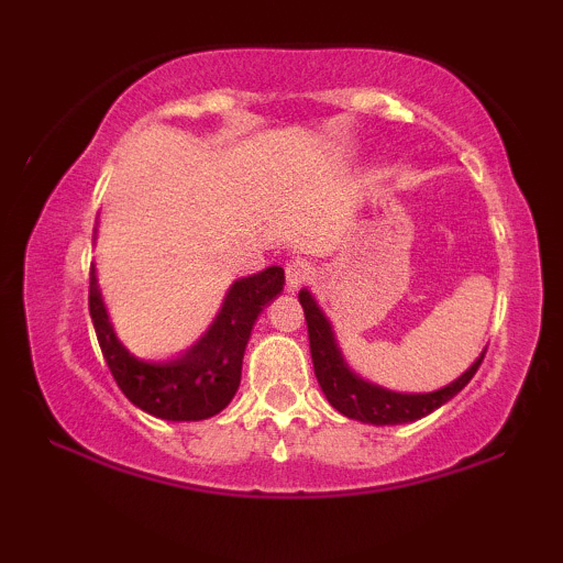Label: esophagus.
<instances>
[{
  "label": "esophagus",
  "mask_w": 563,
  "mask_h": 563,
  "mask_svg": "<svg viewBox=\"0 0 563 563\" xmlns=\"http://www.w3.org/2000/svg\"><path fill=\"white\" fill-rule=\"evenodd\" d=\"M312 275H314V267L307 260H294L286 264V280L290 290L307 286V283L312 280Z\"/></svg>",
  "instance_id": "obj_1"
}]
</instances>
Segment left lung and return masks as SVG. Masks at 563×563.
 <instances>
[{
	"mask_svg": "<svg viewBox=\"0 0 563 563\" xmlns=\"http://www.w3.org/2000/svg\"><path fill=\"white\" fill-rule=\"evenodd\" d=\"M299 301L303 307V320H307L309 331V352H312L314 363V376H318L320 389L325 391L328 402L335 410L344 412L346 418L354 421L373 423V426H397V423H410L418 418L429 416L437 407H442L448 399L455 397L463 386L474 378V373L479 371L484 354L476 360L474 365L463 373L461 378L452 380L444 389L431 391V394H397L389 389H380V386L367 384V380L357 378L349 371L344 357H341L339 346H335L333 331L328 325L325 314L320 312V307L314 303L312 296L307 290H301Z\"/></svg>",
	"mask_w": 563,
	"mask_h": 563,
	"instance_id": "obj_1",
	"label": "left lung"
}]
</instances>
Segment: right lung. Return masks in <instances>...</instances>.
Instances as JSON below:
<instances>
[{"instance_id": "add662e5", "label": "right lung", "mask_w": 563, "mask_h": 563, "mask_svg": "<svg viewBox=\"0 0 563 563\" xmlns=\"http://www.w3.org/2000/svg\"><path fill=\"white\" fill-rule=\"evenodd\" d=\"M283 283L286 275L280 267H267L260 275L238 280L209 333L174 363H142L119 344L102 307L95 269L89 273V314L102 357L129 402L164 421H203L224 410L235 397L251 328L262 309L280 294Z\"/></svg>"}]
</instances>
